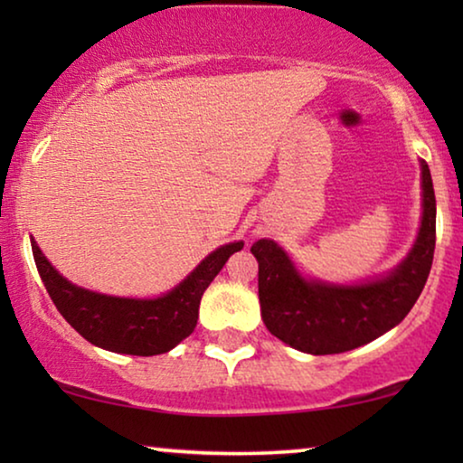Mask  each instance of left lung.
<instances>
[{"mask_svg": "<svg viewBox=\"0 0 463 463\" xmlns=\"http://www.w3.org/2000/svg\"><path fill=\"white\" fill-rule=\"evenodd\" d=\"M421 166V225L409 255L385 276L358 284L306 278L274 240H259V301L268 331L295 350L325 356L354 350L401 325L426 287L436 246V198Z\"/></svg>", "mask_w": 463, "mask_h": 463, "instance_id": "obj_1", "label": "left lung"}]
</instances>
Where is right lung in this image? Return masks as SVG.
<instances>
[{"label":"right lung","instance_id":"obj_1","mask_svg":"<svg viewBox=\"0 0 463 463\" xmlns=\"http://www.w3.org/2000/svg\"><path fill=\"white\" fill-rule=\"evenodd\" d=\"M242 240L219 246L166 295L156 299H130L94 293L69 282L52 268L31 238L37 271L62 318L92 345L132 356L170 352L189 337L198 325L200 299L208 284L223 269L233 252L242 250Z\"/></svg>","mask_w":463,"mask_h":463}]
</instances>
